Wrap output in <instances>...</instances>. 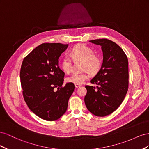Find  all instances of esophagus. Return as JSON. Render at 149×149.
Here are the masks:
<instances>
[{
    "label": "esophagus",
    "mask_w": 149,
    "mask_h": 149,
    "mask_svg": "<svg viewBox=\"0 0 149 149\" xmlns=\"http://www.w3.org/2000/svg\"><path fill=\"white\" fill-rule=\"evenodd\" d=\"M75 86L76 88H78V87H80V86H81V85L80 84H75Z\"/></svg>",
    "instance_id": "esophagus-1"
}]
</instances>
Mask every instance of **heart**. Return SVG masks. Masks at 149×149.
<instances>
[{"mask_svg": "<svg viewBox=\"0 0 149 149\" xmlns=\"http://www.w3.org/2000/svg\"><path fill=\"white\" fill-rule=\"evenodd\" d=\"M70 54L74 61L84 62L83 70H88L92 74H95L100 70L102 66L101 58L94 56V51L88 47L84 44H79L70 50ZM72 66L71 58L69 56H65L61 61L62 70L69 73L72 69ZM89 78L90 75L87 71L80 74H72L66 78V81L74 84H82Z\"/></svg>", "mask_w": 149, "mask_h": 149, "instance_id": "heart-1", "label": "heart"}]
</instances>
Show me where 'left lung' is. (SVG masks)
I'll use <instances>...</instances> for the list:
<instances>
[{
  "mask_svg": "<svg viewBox=\"0 0 149 149\" xmlns=\"http://www.w3.org/2000/svg\"><path fill=\"white\" fill-rule=\"evenodd\" d=\"M101 46L103 62L100 69L91 80L95 87L86 86L84 98L87 109L92 114L104 117L112 113L122 104L128 91V59L119 46L108 39L89 41Z\"/></svg>",
  "mask_w": 149,
  "mask_h": 149,
  "instance_id": "left-lung-1",
  "label": "left lung"
}]
</instances>
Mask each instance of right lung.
I'll use <instances>...</instances> for the list:
<instances>
[{
    "label": "right lung",
    "instance_id": "obj_1",
    "mask_svg": "<svg viewBox=\"0 0 149 149\" xmlns=\"http://www.w3.org/2000/svg\"><path fill=\"white\" fill-rule=\"evenodd\" d=\"M68 44L46 43L37 46L25 57L20 77L24 100L31 111L47 121L58 119L67 109L73 93V83H63L58 58ZM57 88V91L55 88Z\"/></svg>",
    "mask_w": 149,
    "mask_h": 149
}]
</instances>
